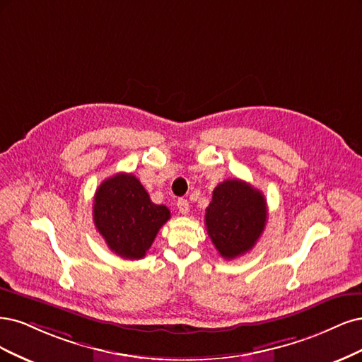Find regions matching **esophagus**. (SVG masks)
I'll list each match as a JSON object with an SVG mask.
<instances>
[{
	"instance_id": "1",
	"label": "esophagus",
	"mask_w": 362,
	"mask_h": 362,
	"mask_svg": "<svg viewBox=\"0 0 362 362\" xmlns=\"http://www.w3.org/2000/svg\"><path fill=\"white\" fill-rule=\"evenodd\" d=\"M177 209H179V212L182 215H188L189 214V203H188V200H185V198H180V200L177 202Z\"/></svg>"
}]
</instances>
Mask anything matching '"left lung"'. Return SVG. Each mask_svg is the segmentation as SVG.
<instances>
[{
	"mask_svg": "<svg viewBox=\"0 0 362 362\" xmlns=\"http://www.w3.org/2000/svg\"><path fill=\"white\" fill-rule=\"evenodd\" d=\"M266 218L264 195L247 182L228 179L214 189L204 224L221 257L231 260L252 250Z\"/></svg>",
	"mask_w": 362,
	"mask_h": 362,
	"instance_id": "left-lung-1",
	"label": "left lung"
}]
</instances>
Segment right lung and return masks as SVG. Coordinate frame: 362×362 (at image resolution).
<instances>
[{"instance_id": "right-lung-1", "label": "right lung", "mask_w": 362, "mask_h": 362, "mask_svg": "<svg viewBox=\"0 0 362 362\" xmlns=\"http://www.w3.org/2000/svg\"><path fill=\"white\" fill-rule=\"evenodd\" d=\"M93 219L112 252L122 259L139 260L170 219V211L164 204L151 203L134 174L119 173L98 188Z\"/></svg>"}]
</instances>
